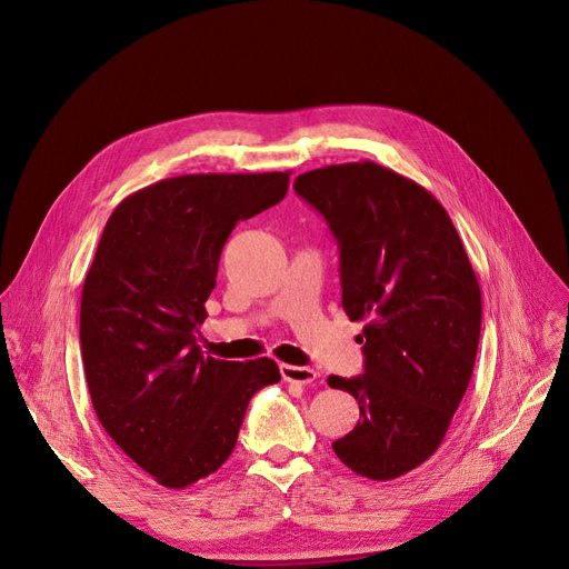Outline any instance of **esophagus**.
<instances>
[{
	"label": "esophagus",
	"instance_id": "obj_1",
	"mask_svg": "<svg viewBox=\"0 0 569 569\" xmlns=\"http://www.w3.org/2000/svg\"><path fill=\"white\" fill-rule=\"evenodd\" d=\"M280 375H282L284 382H293V385H310V382L317 380V372L312 368L291 366V363H282Z\"/></svg>",
	"mask_w": 569,
	"mask_h": 569
}]
</instances>
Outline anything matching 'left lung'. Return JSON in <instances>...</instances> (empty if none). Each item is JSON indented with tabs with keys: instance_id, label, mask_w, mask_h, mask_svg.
Segmentation results:
<instances>
[{
	"instance_id": "1",
	"label": "left lung",
	"mask_w": 569,
	"mask_h": 569,
	"mask_svg": "<svg viewBox=\"0 0 569 569\" xmlns=\"http://www.w3.org/2000/svg\"><path fill=\"white\" fill-rule=\"evenodd\" d=\"M340 250L342 310L363 321V375L329 377L361 419L333 442L361 477L387 481L436 453L470 385L481 291L447 210L428 189L375 161L296 178Z\"/></svg>"
}]
</instances>
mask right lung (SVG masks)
<instances>
[{"instance_id":"right-lung-1","label":"right lung","mask_w":569,"mask_h":569,"mask_svg":"<svg viewBox=\"0 0 569 569\" xmlns=\"http://www.w3.org/2000/svg\"><path fill=\"white\" fill-rule=\"evenodd\" d=\"M289 171L189 173L129 194L106 222L80 296V351L94 412L167 489L231 456L250 398L280 382L270 359L203 357L199 327L240 220L284 199Z\"/></svg>"}]
</instances>
